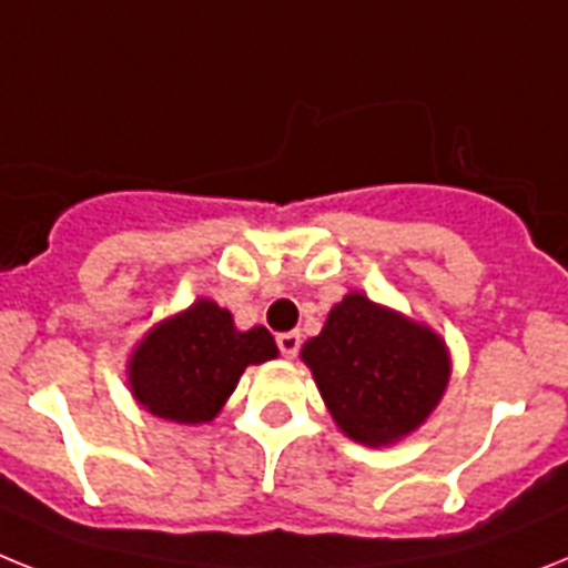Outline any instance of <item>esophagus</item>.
<instances>
[{"instance_id":"obj_1","label":"esophagus","mask_w":568,"mask_h":568,"mask_svg":"<svg viewBox=\"0 0 568 568\" xmlns=\"http://www.w3.org/2000/svg\"><path fill=\"white\" fill-rule=\"evenodd\" d=\"M276 346L283 352L285 357H294L300 352V332H283V335H276Z\"/></svg>"}]
</instances>
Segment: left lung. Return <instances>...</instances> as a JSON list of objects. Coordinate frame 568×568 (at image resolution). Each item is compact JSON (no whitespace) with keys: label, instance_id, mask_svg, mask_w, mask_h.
<instances>
[{"label":"left lung","instance_id":"1","mask_svg":"<svg viewBox=\"0 0 568 568\" xmlns=\"http://www.w3.org/2000/svg\"><path fill=\"white\" fill-rule=\"evenodd\" d=\"M328 413L361 445H389L430 416L450 378L445 343L430 328L343 297L317 337L303 346Z\"/></svg>","mask_w":568,"mask_h":568}]
</instances>
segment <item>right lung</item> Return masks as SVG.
Returning a JSON list of instances; mask_svg holds the SVG:
<instances>
[{"label": "right lung", "mask_w": 568, "mask_h": 568, "mask_svg": "<svg viewBox=\"0 0 568 568\" xmlns=\"http://www.w3.org/2000/svg\"><path fill=\"white\" fill-rule=\"evenodd\" d=\"M276 357L268 328L240 332L231 312L199 300L155 326L130 361L132 393L152 416L202 424L216 416L247 364Z\"/></svg>", "instance_id": "1"}]
</instances>
